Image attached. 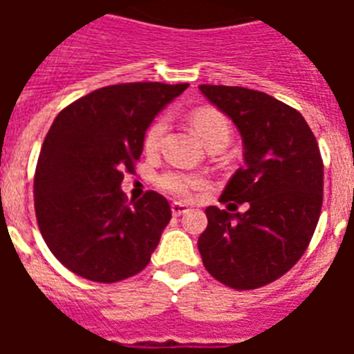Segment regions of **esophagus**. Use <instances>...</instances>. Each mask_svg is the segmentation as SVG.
I'll return each mask as SVG.
<instances>
[{
  "instance_id": "obj_1",
  "label": "esophagus",
  "mask_w": 354,
  "mask_h": 354,
  "mask_svg": "<svg viewBox=\"0 0 354 354\" xmlns=\"http://www.w3.org/2000/svg\"><path fill=\"white\" fill-rule=\"evenodd\" d=\"M171 211H172V215H174V216H182V215H185V213H187L189 207H187V205L180 204V202H174V204L171 205Z\"/></svg>"
}]
</instances>
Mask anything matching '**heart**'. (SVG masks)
Returning a JSON list of instances; mask_svg holds the SVG:
<instances>
[{
    "label": "heart",
    "mask_w": 354,
    "mask_h": 354,
    "mask_svg": "<svg viewBox=\"0 0 354 354\" xmlns=\"http://www.w3.org/2000/svg\"><path fill=\"white\" fill-rule=\"evenodd\" d=\"M191 124H193L194 132L198 133V138L202 139V143L205 147L211 143H216V141H222L226 145L230 141V122L218 110H213V108L194 110L191 113ZM163 132H165V119H156L145 132V150L152 152V150L158 149ZM158 185L161 189H165L167 193L178 196V198H187V196L193 194V191L204 185V178L198 176V174L171 171L158 178Z\"/></svg>",
    "instance_id": "1"
}]
</instances>
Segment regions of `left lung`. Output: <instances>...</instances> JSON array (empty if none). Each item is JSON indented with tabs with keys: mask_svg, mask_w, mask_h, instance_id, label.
<instances>
[{
	"mask_svg": "<svg viewBox=\"0 0 354 354\" xmlns=\"http://www.w3.org/2000/svg\"><path fill=\"white\" fill-rule=\"evenodd\" d=\"M200 91L232 119L244 147V165L221 202H248L244 214L205 209L200 255L216 281L252 290L279 279L307 250L322 211L324 161L307 121L285 102L239 86Z\"/></svg>",
	"mask_w": 354,
	"mask_h": 354,
	"instance_id": "left-lung-1",
	"label": "left lung"
}]
</instances>
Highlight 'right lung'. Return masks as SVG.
I'll return each mask as SVG.
<instances>
[{
	"label": "right lung",
	"mask_w": 354,
	"mask_h": 354,
	"mask_svg": "<svg viewBox=\"0 0 354 354\" xmlns=\"http://www.w3.org/2000/svg\"><path fill=\"white\" fill-rule=\"evenodd\" d=\"M187 86H106L53 121L36 165V221L47 248L73 274L115 283L149 264L171 205L156 191L128 204L121 183L141 158L150 122Z\"/></svg>",
	"instance_id": "obj_1"
}]
</instances>
